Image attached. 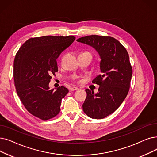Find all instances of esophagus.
<instances>
[{"mask_svg":"<svg viewBox=\"0 0 157 157\" xmlns=\"http://www.w3.org/2000/svg\"><path fill=\"white\" fill-rule=\"evenodd\" d=\"M70 91H74V90H78V88H77V87H72V88H70Z\"/></svg>","mask_w":157,"mask_h":157,"instance_id":"1","label":"esophagus"}]
</instances>
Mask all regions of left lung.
I'll return each instance as SVG.
<instances>
[{"label":"left lung","instance_id":"obj_1","mask_svg":"<svg viewBox=\"0 0 157 157\" xmlns=\"http://www.w3.org/2000/svg\"><path fill=\"white\" fill-rule=\"evenodd\" d=\"M77 42L90 45L99 53L102 72L92 83L99 85L98 92L86 89L83 110L88 117L103 119L113 113L128 95L132 76L128 53L117 40L110 36L90 35Z\"/></svg>","mask_w":157,"mask_h":157}]
</instances>
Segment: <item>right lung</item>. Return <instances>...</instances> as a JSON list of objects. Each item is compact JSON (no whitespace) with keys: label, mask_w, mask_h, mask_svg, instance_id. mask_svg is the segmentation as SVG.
Returning a JSON list of instances; mask_svg holds the SVG:
<instances>
[{"label":"right lung","mask_w":157,"mask_h":157,"mask_svg":"<svg viewBox=\"0 0 157 157\" xmlns=\"http://www.w3.org/2000/svg\"><path fill=\"white\" fill-rule=\"evenodd\" d=\"M74 36H44L31 38L20 47L13 64L17 93L31 114L42 120L52 119L59 113L62 99L69 90L61 86L51 89L49 84L58 71L56 59L69 47Z\"/></svg>","instance_id":"obj_1"}]
</instances>
